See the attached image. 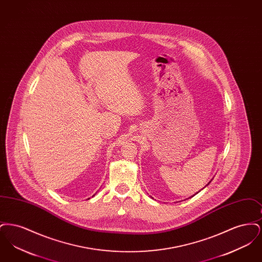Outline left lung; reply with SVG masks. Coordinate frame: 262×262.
I'll return each instance as SVG.
<instances>
[{
  "label": "left lung",
  "instance_id": "left-lung-1",
  "mask_svg": "<svg viewBox=\"0 0 262 262\" xmlns=\"http://www.w3.org/2000/svg\"><path fill=\"white\" fill-rule=\"evenodd\" d=\"M212 181V180H211ZM211 181H210V182H211ZM210 182H209V183H208V184H207V185H206V186H208V185H209V184H210ZM196 193H198V192H196ZM193 195H194V194H193ZM193 195H192V196H193ZM192 196H191V198H192Z\"/></svg>",
  "mask_w": 262,
  "mask_h": 262
}]
</instances>
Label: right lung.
Here are the masks:
<instances>
[{"instance_id":"1","label":"right lung","mask_w":262,"mask_h":262,"mask_svg":"<svg viewBox=\"0 0 262 262\" xmlns=\"http://www.w3.org/2000/svg\"><path fill=\"white\" fill-rule=\"evenodd\" d=\"M93 196H94V195H93Z\"/></svg>"}]
</instances>
